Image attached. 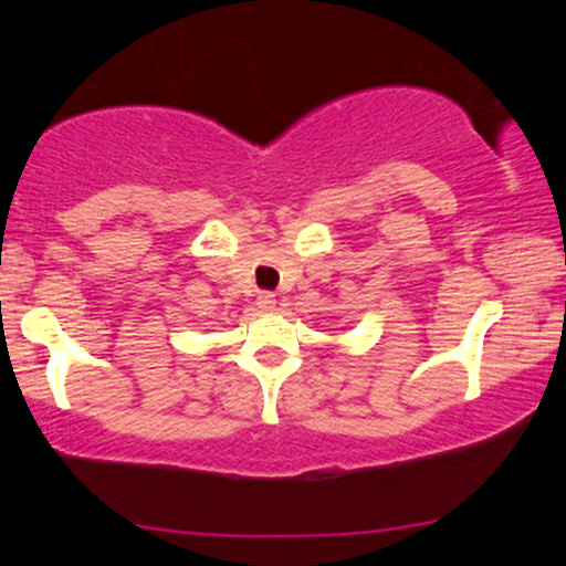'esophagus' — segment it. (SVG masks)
I'll list each match as a JSON object with an SVG mask.
<instances>
[{
	"mask_svg": "<svg viewBox=\"0 0 566 566\" xmlns=\"http://www.w3.org/2000/svg\"><path fill=\"white\" fill-rule=\"evenodd\" d=\"M255 305H259L261 311H274V307H276V297L269 295V292H261L259 300H255Z\"/></svg>",
	"mask_w": 566,
	"mask_h": 566,
	"instance_id": "obj_1",
	"label": "esophagus"
}]
</instances>
